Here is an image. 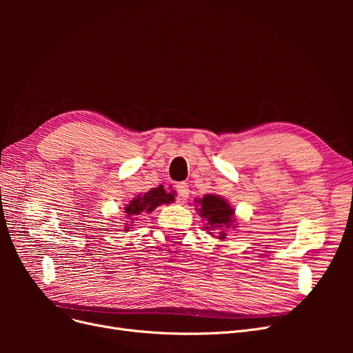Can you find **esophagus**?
Here are the masks:
<instances>
[{
    "label": "esophagus",
    "mask_w": 353,
    "mask_h": 353,
    "mask_svg": "<svg viewBox=\"0 0 353 353\" xmlns=\"http://www.w3.org/2000/svg\"><path fill=\"white\" fill-rule=\"evenodd\" d=\"M175 188H176V193H178V200L184 203L190 196L188 185L185 183H179V184L175 185Z\"/></svg>",
    "instance_id": "1"
}]
</instances>
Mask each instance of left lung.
Instances as JSON below:
<instances>
[{
  "mask_svg": "<svg viewBox=\"0 0 353 353\" xmlns=\"http://www.w3.org/2000/svg\"><path fill=\"white\" fill-rule=\"evenodd\" d=\"M197 203L196 210L205 221V231L219 240L227 237L230 228H236V209H234L227 199L219 194H205L201 199L194 200Z\"/></svg>",
  "mask_w": 353,
  "mask_h": 353,
  "instance_id": "1",
  "label": "left lung"
}]
</instances>
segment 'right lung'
I'll return each instance as SVG.
<instances>
[{"label": "right lung", "mask_w": 353, "mask_h": 353, "mask_svg": "<svg viewBox=\"0 0 353 353\" xmlns=\"http://www.w3.org/2000/svg\"><path fill=\"white\" fill-rule=\"evenodd\" d=\"M175 201V193H166L163 185H159L156 188L148 190L144 194H137L128 205L123 208V216L125 219V231H131L134 227L132 223L140 219L141 216L152 213L160 205H169V203Z\"/></svg>", "instance_id": "obj_1"}]
</instances>
